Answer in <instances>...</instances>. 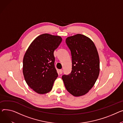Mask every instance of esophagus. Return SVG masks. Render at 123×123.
<instances>
[{"label": "esophagus", "mask_w": 123, "mask_h": 123, "mask_svg": "<svg viewBox=\"0 0 123 123\" xmlns=\"http://www.w3.org/2000/svg\"><path fill=\"white\" fill-rule=\"evenodd\" d=\"M59 73L60 74H62V73H63V70H62V69L60 70H59Z\"/></svg>", "instance_id": "34e87169"}]
</instances>
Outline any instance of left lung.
I'll return each instance as SVG.
<instances>
[{"label": "left lung", "mask_w": 123, "mask_h": 123, "mask_svg": "<svg viewBox=\"0 0 123 123\" xmlns=\"http://www.w3.org/2000/svg\"><path fill=\"white\" fill-rule=\"evenodd\" d=\"M66 43L71 52L72 69L62 79L67 91L74 96L87 93L99 74V58L96 47L89 37L81 34L68 37Z\"/></svg>", "instance_id": "1"}]
</instances>
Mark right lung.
<instances>
[{"label": "right lung", "instance_id": "add662e5", "mask_svg": "<svg viewBox=\"0 0 123 123\" xmlns=\"http://www.w3.org/2000/svg\"><path fill=\"white\" fill-rule=\"evenodd\" d=\"M62 40L60 36L42 34L33 40L25 54L23 66L25 80L38 94L49 92L58 77L54 51Z\"/></svg>", "mask_w": 123, "mask_h": 123}]
</instances>
